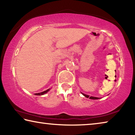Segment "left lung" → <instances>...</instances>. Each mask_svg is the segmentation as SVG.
Instances as JSON below:
<instances>
[{
    "label": "left lung",
    "instance_id": "obj_1",
    "mask_svg": "<svg viewBox=\"0 0 135 135\" xmlns=\"http://www.w3.org/2000/svg\"><path fill=\"white\" fill-rule=\"evenodd\" d=\"M82 94H83L84 97H86V98H89L90 99H99V98H97V97H89V95H85V94H84V93H82Z\"/></svg>",
    "mask_w": 135,
    "mask_h": 135
}]
</instances>
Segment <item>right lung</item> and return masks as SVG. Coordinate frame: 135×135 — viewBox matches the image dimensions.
I'll use <instances>...</instances> for the list:
<instances>
[{"mask_svg": "<svg viewBox=\"0 0 135 135\" xmlns=\"http://www.w3.org/2000/svg\"><path fill=\"white\" fill-rule=\"evenodd\" d=\"M49 90V89H47L46 90L44 91V92H40V93H35V95H44V94H45V93H46L47 92H48Z\"/></svg>", "mask_w": 135, "mask_h": 135, "instance_id": "add662e5", "label": "right lung"}]
</instances>
